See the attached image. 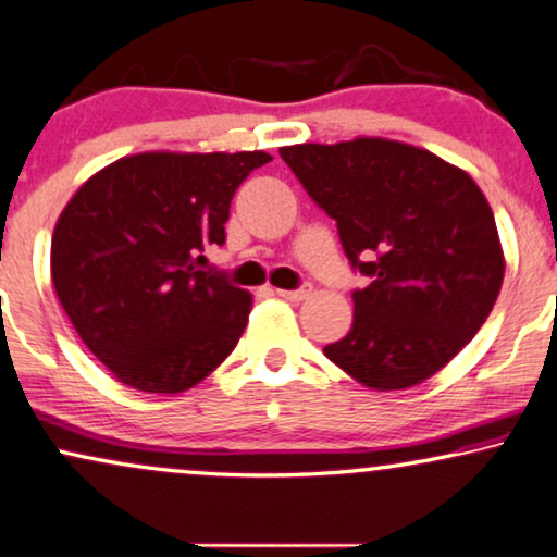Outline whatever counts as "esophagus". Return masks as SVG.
I'll return each mask as SVG.
<instances>
[{"label": "esophagus", "mask_w": 557, "mask_h": 557, "mask_svg": "<svg viewBox=\"0 0 557 557\" xmlns=\"http://www.w3.org/2000/svg\"><path fill=\"white\" fill-rule=\"evenodd\" d=\"M312 294V284H305L299 288H278V296H284L288 301H305Z\"/></svg>", "instance_id": "1"}]
</instances>
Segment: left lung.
<instances>
[{
  "label": "left lung",
  "instance_id": "obj_1",
  "mask_svg": "<svg viewBox=\"0 0 557 557\" xmlns=\"http://www.w3.org/2000/svg\"><path fill=\"white\" fill-rule=\"evenodd\" d=\"M281 158L371 278L352 292L348 335L324 356L375 392L428 381L471 343L502 292L504 252L479 184L386 137L301 143Z\"/></svg>",
  "mask_w": 557,
  "mask_h": 557
}]
</instances>
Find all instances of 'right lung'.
<instances>
[{
	"label": "right lung",
	"instance_id": "right-lung-1",
	"mask_svg": "<svg viewBox=\"0 0 557 557\" xmlns=\"http://www.w3.org/2000/svg\"><path fill=\"white\" fill-rule=\"evenodd\" d=\"M269 161L263 150L137 153L71 197L50 276L78 337L120 384L178 394L233 352L252 296L201 263L225 243L237 186Z\"/></svg>",
	"mask_w": 557,
	"mask_h": 557
}]
</instances>
